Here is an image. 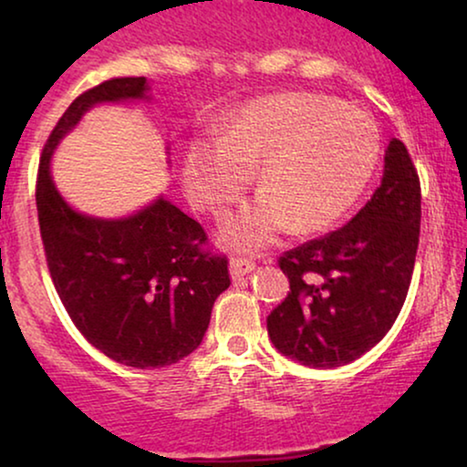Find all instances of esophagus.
Wrapping results in <instances>:
<instances>
[{"instance_id": "esophagus-1", "label": "esophagus", "mask_w": 467, "mask_h": 467, "mask_svg": "<svg viewBox=\"0 0 467 467\" xmlns=\"http://www.w3.org/2000/svg\"><path fill=\"white\" fill-rule=\"evenodd\" d=\"M229 267H232V278L240 280V278H244L246 274H251L254 270V261L248 257H242V254H234Z\"/></svg>"}]
</instances>
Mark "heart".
Returning <instances> with one entry per match:
<instances>
[{
  "instance_id": "1",
  "label": "heart",
  "mask_w": 467,
  "mask_h": 467,
  "mask_svg": "<svg viewBox=\"0 0 467 467\" xmlns=\"http://www.w3.org/2000/svg\"><path fill=\"white\" fill-rule=\"evenodd\" d=\"M382 152L374 119L315 93H280L242 108L221 140L184 152L189 197L223 216L259 168L257 200L223 229V242L254 251L283 234L321 232L342 221L372 182Z\"/></svg>"
}]
</instances>
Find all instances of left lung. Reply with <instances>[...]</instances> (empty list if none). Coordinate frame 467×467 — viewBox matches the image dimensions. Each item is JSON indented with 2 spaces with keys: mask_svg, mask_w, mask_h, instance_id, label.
Instances as JSON below:
<instances>
[{
  "mask_svg": "<svg viewBox=\"0 0 467 467\" xmlns=\"http://www.w3.org/2000/svg\"><path fill=\"white\" fill-rule=\"evenodd\" d=\"M419 232L417 168L404 142L391 140L380 187L355 219L278 257L291 291L267 317L274 347L321 369L368 353L406 302Z\"/></svg>",
  "mask_w": 467,
  "mask_h": 467,
  "instance_id": "obj_1",
  "label": "left lung"
}]
</instances>
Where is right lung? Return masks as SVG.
<instances>
[{
    "mask_svg": "<svg viewBox=\"0 0 467 467\" xmlns=\"http://www.w3.org/2000/svg\"><path fill=\"white\" fill-rule=\"evenodd\" d=\"M144 93V76L110 78L69 104L44 144L36 206L50 278L76 329L110 359L152 369L202 344L214 299L232 285L227 254L163 197L123 221L74 213L48 171L57 142L88 108Z\"/></svg>",
    "mask_w": 467,
    "mask_h": 467,
    "instance_id": "obj_1",
    "label": "right lung"
}]
</instances>
